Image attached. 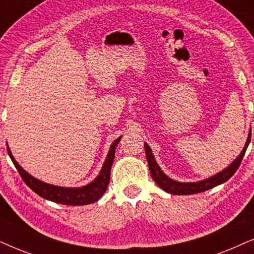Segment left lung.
<instances>
[{
    "label": "left lung",
    "mask_w": 254,
    "mask_h": 254,
    "mask_svg": "<svg viewBox=\"0 0 254 254\" xmlns=\"http://www.w3.org/2000/svg\"><path fill=\"white\" fill-rule=\"evenodd\" d=\"M250 141H251V129H250V133L248 137V140H246V144L241 154L238 155L237 159L230 165L229 167H226L225 170L219 172L216 175H212V177L205 179V180L197 181V182H178L172 180L171 178H168L166 174L164 173L159 167V165L155 161L154 155L152 153L151 147L148 146L146 143H144L145 146V154H146L148 168H150L151 177L153 179L155 184H157L161 189H164L165 191L170 192V194L173 195H191V194H197V192H202L208 190V189H211L216 187V186L224 184L225 181H228L230 178L232 177L233 174L236 173V171L238 170L239 165L244 158V154L246 152V148H248Z\"/></svg>",
    "instance_id": "obj_1"
}]
</instances>
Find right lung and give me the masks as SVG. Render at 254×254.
I'll return each instance as SVG.
<instances>
[{"instance_id":"add662e5","label":"right lung","mask_w":254,"mask_h":254,"mask_svg":"<svg viewBox=\"0 0 254 254\" xmlns=\"http://www.w3.org/2000/svg\"><path fill=\"white\" fill-rule=\"evenodd\" d=\"M121 138L122 137L117 138V139L111 144L110 150L108 152L107 159L102 166V170H101L100 174L97 175L95 180L90 182V184H88L87 186L77 188L59 187V186L45 184V182L33 178L32 175H30L28 172L24 171L21 166H19L18 162H17L15 160V158L12 157V153L11 151H10L9 146L6 147V150H8L9 157L13 162V165H15L16 170L18 171L23 181H24L26 186H28L29 188H31L36 194L46 198V200L56 202V203L66 205H84L94 203V202L100 200V198L102 197V195L106 192L108 185H109L110 181V171L115 158V150H116V146L117 144L120 143Z\"/></svg>"}]
</instances>
